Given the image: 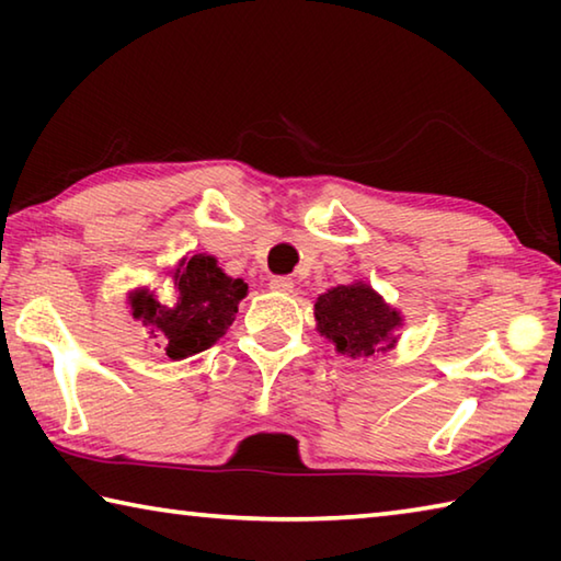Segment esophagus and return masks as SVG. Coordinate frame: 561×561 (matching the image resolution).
Segmentation results:
<instances>
[{
    "mask_svg": "<svg viewBox=\"0 0 561 561\" xmlns=\"http://www.w3.org/2000/svg\"><path fill=\"white\" fill-rule=\"evenodd\" d=\"M270 289L272 291H282V294H291L294 291V282L289 277H272L270 279Z\"/></svg>",
    "mask_w": 561,
    "mask_h": 561,
    "instance_id": "34e87169",
    "label": "esophagus"
}]
</instances>
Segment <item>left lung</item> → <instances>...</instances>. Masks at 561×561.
<instances>
[{"instance_id":"1","label":"left lung","mask_w":561,"mask_h":561,"mask_svg":"<svg viewBox=\"0 0 561 561\" xmlns=\"http://www.w3.org/2000/svg\"><path fill=\"white\" fill-rule=\"evenodd\" d=\"M317 331L339 354L368 360L396 348L403 314L391 307L371 284L351 282L319 294L314 301Z\"/></svg>"}]
</instances>
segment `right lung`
I'll list each match as a JSON object with an SVG mask.
<instances>
[{"mask_svg":"<svg viewBox=\"0 0 561 561\" xmlns=\"http://www.w3.org/2000/svg\"><path fill=\"white\" fill-rule=\"evenodd\" d=\"M168 274L175 284L173 304L158 301L156 291L138 287L128 291V307L170 360H183L225 336L247 297V282L227 277L213 254L183 257Z\"/></svg>","mask_w":561,"mask_h":561,"instance_id":"add662e5","label":"right lung"}]
</instances>
